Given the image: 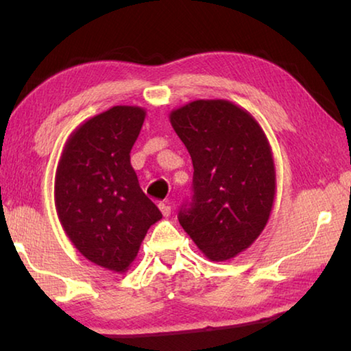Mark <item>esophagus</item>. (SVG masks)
<instances>
[{"instance_id":"1","label":"esophagus","mask_w":351,"mask_h":351,"mask_svg":"<svg viewBox=\"0 0 351 351\" xmlns=\"http://www.w3.org/2000/svg\"><path fill=\"white\" fill-rule=\"evenodd\" d=\"M159 210H161V213H162L164 217H169L170 213H171V207L169 204L161 203V204H159Z\"/></svg>"}]
</instances>
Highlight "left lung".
I'll return each instance as SVG.
<instances>
[{
	"mask_svg": "<svg viewBox=\"0 0 351 351\" xmlns=\"http://www.w3.org/2000/svg\"><path fill=\"white\" fill-rule=\"evenodd\" d=\"M193 162V197L178 215L212 261L237 257L268 223L276 167L268 138L252 114L224 99L193 100L170 112Z\"/></svg>",
	"mask_w": 351,
	"mask_h": 351,
	"instance_id": "obj_1",
	"label": "left lung"
}]
</instances>
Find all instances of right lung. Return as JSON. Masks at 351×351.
Masks as SVG:
<instances>
[{"mask_svg":"<svg viewBox=\"0 0 351 351\" xmlns=\"http://www.w3.org/2000/svg\"><path fill=\"white\" fill-rule=\"evenodd\" d=\"M147 112L117 105L69 134L56 171L58 219L83 257L127 272L150 226L162 218L145 197L130 153Z\"/></svg>","mask_w":351,"mask_h":351,"instance_id":"1","label":"right lung"}]
</instances>
